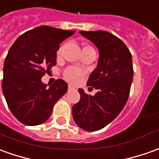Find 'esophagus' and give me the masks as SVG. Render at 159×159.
<instances>
[{"label": "esophagus", "mask_w": 159, "mask_h": 159, "mask_svg": "<svg viewBox=\"0 0 159 159\" xmlns=\"http://www.w3.org/2000/svg\"><path fill=\"white\" fill-rule=\"evenodd\" d=\"M75 88L72 86H68V91H72V90H74Z\"/></svg>", "instance_id": "34e87169"}]
</instances>
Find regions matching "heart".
Here are the masks:
<instances>
[{"mask_svg":"<svg viewBox=\"0 0 159 159\" xmlns=\"http://www.w3.org/2000/svg\"><path fill=\"white\" fill-rule=\"evenodd\" d=\"M61 52H62V47L58 49L57 56H61ZM84 75H85V73L83 70L77 68V67H73V66L66 68L64 72V78L67 81L70 82V83H73V84L79 83L83 79Z\"/></svg>","mask_w":159,"mask_h":159,"instance_id":"heart-1","label":"heart"}]
</instances>
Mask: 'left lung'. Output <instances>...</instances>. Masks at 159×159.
Here are the masks:
<instances>
[{
  "instance_id": "left-lung-1",
  "label": "left lung",
  "mask_w": 159,
  "mask_h": 159,
  "mask_svg": "<svg viewBox=\"0 0 159 159\" xmlns=\"http://www.w3.org/2000/svg\"><path fill=\"white\" fill-rule=\"evenodd\" d=\"M98 49V66L89 76L87 86L98 92L94 96L79 89L80 101L73 107L75 123L88 132L102 129L123 110L133 79L132 57L117 36L107 31H80Z\"/></svg>"
}]
</instances>
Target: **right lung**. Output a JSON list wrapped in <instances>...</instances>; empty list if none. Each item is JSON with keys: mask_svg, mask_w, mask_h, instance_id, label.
Here are the masks:
<instances>
[{"mask_svg": "<svg viewBox=\"0 0 159 159\" xmlns=\"http://www.w3.org/2000/svg\"><path fill=\"white\" fill-rule=\"evenodd\" d=\"M74 33L40 26L24 33L12 45L4 61L2 88L9 110L20 123L31 126L44 123L66 93L63 80L48 88L41 78L56 65L60 44Z\"/></svg>", "mask_w": 159, "mask_h": 159, "instance_id": "obj_1", "label": "right lung"}]
</instances>
